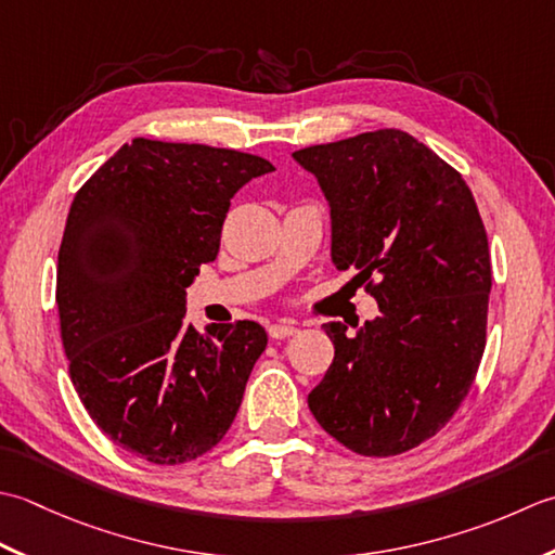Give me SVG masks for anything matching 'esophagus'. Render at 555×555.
Instances as JSON below:
<instances>
[{
	"instance_id": "34e87169",
	"label": "esophagus",
	"mask_w": 555,
	"mask_h": 555,
	"mask_svg": "<svg viewBox=\"0 0 555 555\" xmlns=\"http://www.w3.org/2000/svg\"><path fill=\"white\" fill-rule=\"evenodd\" d=\"M297 333H299V327L289 321H278V323L268 325V335L275 337V340H285V337H292Z\"/></svg>"
}]
</instances>
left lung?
I'll return each instance as SVG.
<instances>
[{
  "mask_svg": "<svg viewBox=\"0 0 555 555\" xmlns=\"http://www.w3.org/2000/svg\"><path fill=\"white\" fill-rule=\"evenodd\" d=\"M294 160L331 203L335 266L354 268L378 301L354 335L323 325L335 359L309 410L357 455H402L452 420L481 364L491 254L477 201L400 129L309 145Z\"/></svg>",
  "mask_w": 555,
  "mask_h": 555,
  "instance_id": "left-lung-1",
  "label": "left lung"
}]
</instances>
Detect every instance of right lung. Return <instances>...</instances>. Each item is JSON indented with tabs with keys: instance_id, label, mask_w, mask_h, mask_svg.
<instances>
[{
	"instance_id": "obj_1",
	"label": "right lung",
	"mask_w": 555,
	"mask_h": 555,
	"mask_svg": "<svg viewBox=\"0 0 555 555\" xmlns=\"http://www.w3.org/2000/svg\"><path fill=\"white\" fill-rule=\"evenodd\" d=\"M258 155L133 139L76 191L56 261L69 376L112 443L184 465L230 431L268 335L254 321L184 323L230 201L273 172Z\"/></svg>"
}]
</instances>
